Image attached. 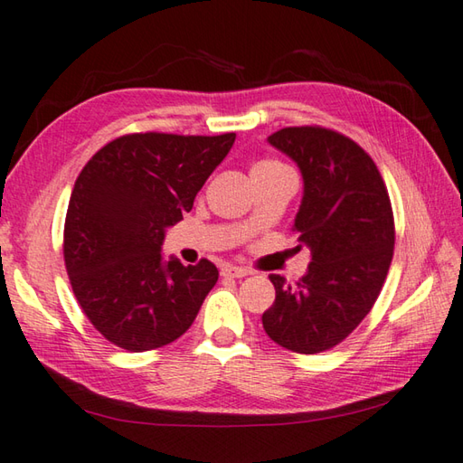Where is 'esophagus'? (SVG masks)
Returning a JSON list of instances; mask_svg holds the SVG:
<instances>
[{
    "label": "esophagus",
    "mask_w": 463,
    "mask_h": 463,
    "mask_svg": "<svg viewBox=\"0 0 463 463\" xmlns=\"http://www.w3.org/2000/svg\"><path fill=\"white\" fill-rule=\"evenodd\" d=\"M248 273H250V269H245L241 266H232V263H225V266H222L223 278H245Z\"/></svg>",
    "instance_id": "esophagus-1"
}]
</instances>
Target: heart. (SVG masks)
Here are the masks:
<instances>
[{"mask_svg":"<svg viewBox=\"0 0 463 463\" xmlns=\"http://www.w3.org/2000/svg\"><path fill=\"white\" fill-rule=\"evenodd\" d=\"M279 165H281V164L273 162V159H266V162H260L253 169H271V167H279Z\"/></svg>","mask_w":463,"mask_h":463,"instance_id":"obj_1","label":"heart"}]
</instances>
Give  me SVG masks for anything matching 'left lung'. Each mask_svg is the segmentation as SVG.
<instances>
[{
  "label": "left lung",
  "instance_id": "left-lung-1",
  "mask_svg": "<svg viewBox=\"0 0 463 463\" xmlns=\"http://www.w3.org/2000/svg\"><path fill=\"white\" fill-rule=\"evenodd\" d=\"M268 141L304 177L294 232L311 261L296 284L269 276L276 301L261 324L286 350L319 354L344 342L380 296L395 243L388 187L373 159L334 129L284 128Z\"/></svg>",
  "mask_w": 463,
  "mask_h": 463
}]
</instances>
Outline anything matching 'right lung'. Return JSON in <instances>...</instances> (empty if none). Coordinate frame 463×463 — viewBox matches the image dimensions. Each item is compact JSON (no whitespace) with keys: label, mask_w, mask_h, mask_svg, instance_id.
<instances>
[{"label":"right lung","mask_w":463,"mask_h":463,"mask_svg":"<svg viewBox=\"0 0 463 463\" xmlns=\"http://www.w3.org/2000/svg\"><path fill=\"white\" fill-rule=\"evenodd\" d=\"M235 134H129L109 141L75 179L63 260L83 314L128 352L184 335L218 281L212 261L162 256L165 230L194 207Z\"/></svg>","instance_id":"1"}]
</instances>
